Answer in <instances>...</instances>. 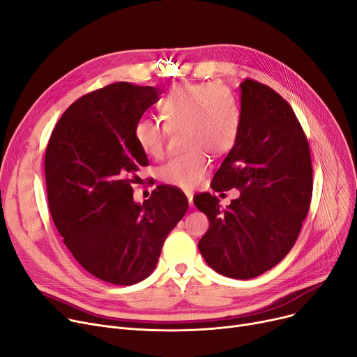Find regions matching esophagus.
Listing matches in <instances>:
<instances>
[{"label":"esophagus","mask_w":357,"mask_h":357,"mask_svg":"<svg viewBox=\"0 0 357 357\" xmlns=\"http://www.w3.org/2000/svg\"><path fill=\"white\" fill-rule=\"evenodd\" d=\"M186 197H188V202H190V207H194V202H192V194L191 192H186Z\"/></svg>","instance_id":"obj_1"}]
</instances>
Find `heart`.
<instances>
[{"mask_svg":"<svg viewBox=\"0 0 357 357\" xmlns=\"http://www.w3.org/2000/svg\"><path fill=\"white\" fill-rule=\"evenodd\" d=\"M163 124L142 117L133 135L147 156L159 158L169 131H179L182 153L163 163L159 179L181 190H192L207 174L210 155L220 156L233 147L238 133V109L230 91L218 84H179L159 105Z\"/></svg>","mask_w":357,"mask_h":357,"instance_id":"1","label":"heart"}]
</instances>
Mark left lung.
<instances>
[{
    "mask_svg": "<svg viewBox=\"0 0 357 357\" xmlns=\"http://www.w3.org/2000/svg\"><path fill=\"white\" fill-rule=\"evenodd\" d=\"M233 149L215 172V192L238 190L226 208L208 192L194 197L210 229L198 241L207 265L233 279L276 266L298 238L312 197L310 144L291 105L268 85L240 84Z\"/></svg>",
    "mask_w": 357,
    "mask_h": 357,
    "instance_id": "obj_1",
    "label": "left lung"
}]
</instances>
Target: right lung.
<instances>
[{"instance_id":"obj_1","label":"right lung","mask_w":357,"mask_h":357,"mask_svg":"<svg viewBox=\"0 0 357 357\" xmlns=\"http://www.w3.org/2000/svg\"><path fill=\"white\" fill-rule=\"evenodd\" d=\"M160 92L116 82L85 93L63 112L46 149L54 226L86 272L114 285L155 271L165 238L188 210L185 194L167 185L133 201L136 172L149 165L133 128Z\"/></svg>"}]
</instances>
